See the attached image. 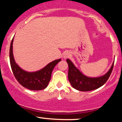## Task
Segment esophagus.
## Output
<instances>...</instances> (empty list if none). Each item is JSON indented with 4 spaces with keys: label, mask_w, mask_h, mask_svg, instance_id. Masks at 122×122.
I'll return each instance as SVG.
<instances>
[{
    "label": "esophagus",
    "mask_w": 122,
    "mask_h": 122,
    "mask_svg": "<svg viewBox=\"0 0 122 122\" xmlns=\"http://www.w3.org/2000/svg\"><path fill=\"white\" fill-rule=\"evenodd\" d=\"M70 56H71L70 53H69V52H68V51L65 52V53H64V54H63V57L65 59L69 58V57H70Z\"/></svg>",
    "instance_id": "1"
}]
</instances>
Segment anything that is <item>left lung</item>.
<instances>
[{"label":"left lung","mask_w":122,"mask_h":122,"mask_svg":"<svg viewBox=\"0 0 122 122\" xmlns=\"http://www.w3.org/2000/svg\"><path fill=\"white\" fill-rule=\"evenodd\" d=\"M68 64V79L74 89L81 92H88L96 90L104 85L110 76L112 71L114 62L108 72L104 76L98 77H89L84 75L75 66L72 61L66 60Z\"/></svg>","instance_id":"left-lung-1"}]
</instances>
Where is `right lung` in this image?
Returning a JSON list of instances; mask_svg holds the SVG:
<instances>
[{
	"label": "right lung",
	"mask_w": 122,
	"mask_h": 122,
	"mask_svg": "<svg viewBox=\"0 0 122 122\" xmlns=\"http://www.w3.org/2000/svg\"><path fill=\"white\" fill-rule=\"evenodd\" d=\"M12 39L10 47V62L12 71L15 79L24 87L30 90H41L47 87L51 79V76L53 69L61 59L54 60L46 65L43 69L36 72H28L21 69L15 63L13 54Z\"/></svg>",
	"instance_id": "add662e5"
}]
</instances>
